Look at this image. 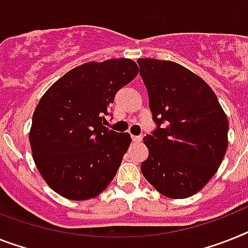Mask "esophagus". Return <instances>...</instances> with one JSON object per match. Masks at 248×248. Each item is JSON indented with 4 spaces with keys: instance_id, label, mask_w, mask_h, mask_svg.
Wrapping results in <instances>:
<instances>
[{
    "instance_id": "esophagus-1",
    "label": "esophagus",
    "mask_w": 248,
    "mask_h": 248,
    "mask_svg": "<svg viewBox=\"0 0 248 248\" xmlns=\"http://www.w3.org/2000/svg\"><path fill=\"white\" fill-rule=\"evenodd\" d=\"M132 139H133V142L139 143V142H142V136H132Z\"/></svg>"
}]
</instances>
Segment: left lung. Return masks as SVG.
<instances>
[{
	"instance_id": "1",
	"label": "left lung",
	"mask_w": 248,
	"mask_h": 248,
	"mask_svg": "<svg viewBox=\"0 0 248 248\" xmlns=\"http://www.w3.org/2000/svg\"><path fill=\"white\" fill-rule=\"evenodd\" d=\"M156 130L143 138L149 151L140 170L172 199L194 195L209 183L226 155L228 119L210 86L171 61L138 59Z\"/></svg>"
}]
</instances>
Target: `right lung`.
<instances>
[{
    "label": "right lung",
    "instance_id": "add662e5",
    "mask_svg": "<svg viewBox=\"0 0 248 248\" xmlns=\"http://www.w3.org/2000/svg\"><path fill=\"white\" fill-rule=\"evenodd\" d=\"M139 69L126 58L89 62L71 69L43 95L29 140L42 177L69 200L99 195L115 177L132 138L106 128L115 93Z\"/></svg>",
    "mask_w": 248,
    "mask_h": 248
}]
</instances>
